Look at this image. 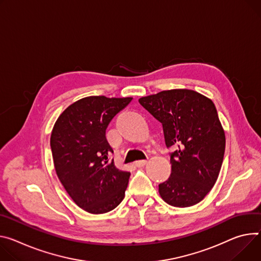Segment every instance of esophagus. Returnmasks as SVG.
<instances>
[{"mask_svg":"<svg viewBox=\"0 0 261 261\" xmlns=\"http://www.w3.org/2000/svg\"><path fill=\"white\" fill-rule=\"evenodd\" d=\"M146 163H147V160H138V161L134 162L135 167H137V168H143Z\"/></svg>","mask_w":261,"mask_h":261,"instance_id":"34e87169","label":"esophagus"}]
</instances>
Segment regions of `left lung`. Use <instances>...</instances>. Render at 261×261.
Here are the masks:
<instances>
[{
  "instance_id": "8db88e82",
  "label": "left lung",
  "mask_w": 261,
  "mask_h": 261,
  "mask_svg": "<svg viewBox=\"0 0 261 261\" xmlns=\"http://www.w3.org/2000/svg\"><path fill=\"white\" fill-rule=\"evenodd\" d=\"M162 124L172 173L159 184L168 204L189 207L201 202L216 184L225 155V133L211 100L189 89H172L139 99Z\"/></svg>"
}]
</instances>
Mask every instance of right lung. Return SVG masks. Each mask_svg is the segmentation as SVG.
I'll use <instances>...</instances> for the list:
<instances>
[{"mask_svg":"<svg viewBox=\"0 0 261 261\" xmlns=\"http://www.w3.org/2000/svg\"><path fill=\"white\" fill-rule=\"evenodd\" d=\"M131 101L104 96L81 99L61 113L51 134L60 182L80 208L93 215L114 209L125 197L130 173L114 165L106 128Z\"/></svg>","mask_w":261,"mask_h":261,"instance_id":"obj_1","label":"right lung"}]
</instances>
